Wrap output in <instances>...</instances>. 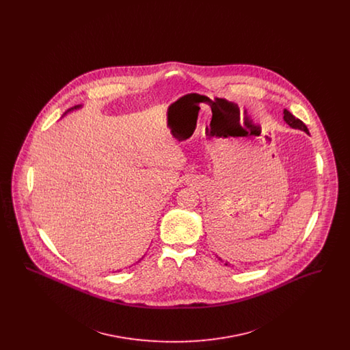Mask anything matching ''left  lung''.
I'll return each instance as SVG.
<instances>
[{
	"label": "left lung",
	"mask_w": 350,
	"mask_h": 350,
	"mask_svg": "<svg viewBox=\"0 0 350 350\" xmlns=\"http://www.w3.org/2000/svg\"><path fill=\"white\" fill-rule=\"evenodd\" d=\"M283 119H284V122L290 126V127H293V129H298V130H301V131H304V133H308V129H307V126L298 119V118L294 117L288 110H283ZM220 260V258H219ZM227 265V264H226Z\"/></svg>",
	"instance_id": "obj_1"
}]
</instances>
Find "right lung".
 Returning <instances> with one entry per match:
<instances>
[{
    "instance_id": "right-lung-1",
    "label": "right lung",
    "mask_w": 350,
    "mask_h": 350,
    "mask_svg": "<svg viewBox=\"0 0 350 350\" xmlns=\"http://www.w3.org/2000/svg\"><path fill=\"white\" fill-rule=\"evenodd\" d=\"M77 107H80V106H75V107H72V109H69L68 111H70V110H75V109H77Z\"/></svg>"
}]
</instances>
